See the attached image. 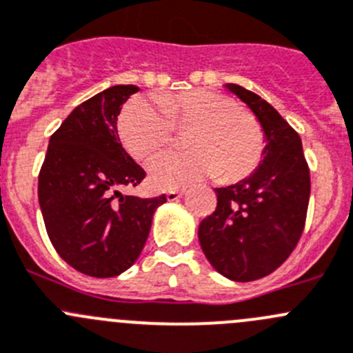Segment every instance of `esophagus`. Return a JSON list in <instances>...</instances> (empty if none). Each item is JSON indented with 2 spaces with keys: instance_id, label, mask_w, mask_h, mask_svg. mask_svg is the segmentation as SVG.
<instances>
[{
  "instance_id": "34e87169",
  "label": "esophagus",
  "mask_w": 353,
  "mask_h": 353,
  "mask_svg": "<svg viewBox=\"0 0 353 353\" xmlns=\"http://www.w3.org/2000/svg\"><path fill=\"white\" fill-rule=\"evenodd\" d=\"M184 193H186V190H172V191H167L165 196L169 201H176V200H179Z\"/></svg>"
}]
</instances>
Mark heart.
<instances>
[{"label": "heart", "instance_id": "heart-1", "mask_svg": "<svg viewBox=\"0 0 353 353\" xmlns=\"http://www.w3.org/2000/svg\"><path fill=\"white\" fill-rule=\"evenodd\" d=\"M174 125L188 131V152H170L150 163V181L159 190H177L215 176L236 183L250 176L263 152L259 122L232 98L210 90H193L124 108L119 132L136 160H148L174 141Z\"/></svg>", "mask_w": 353, "mask_h": 353}]
</instances>
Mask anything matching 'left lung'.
Returning a JSON list of instances; mask_svg holds the SVG:
<instances>
[{
	"label": "left lung",
	"mask_w": 353,
	"mask_h": 353,
	"mask_svg": "<svg viewBox=\"0 0 353 353\" xmlns=\"http://www.w3.org/2000/svg\"><path fill=\"white\" fill-rule=\"evenodd\" d=\"M255 115L263 132L259 167L245 179L215 188L217 207L198 228L212 268L231 281H255L281 265L302 236L310 176L302 139L272 105L238 84H225Z\"/></svg>",
	"instance_id": "1"
}]
</instances>
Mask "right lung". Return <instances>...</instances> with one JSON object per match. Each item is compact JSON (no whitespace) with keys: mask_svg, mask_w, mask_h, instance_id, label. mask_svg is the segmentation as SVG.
<instances>
[{"mask_svg":"<svg viewBox=\"0 0 353 353\" xmlns=\"http://www.w3.org/2000/svg\"><path fill=\"white\" fill-rule=\"evenodd\" d=\"M138 91L132 84L112 85L75 107L50 138L39 172L37 196L54 250L93 278H114L131 268L153 214L167 201L165 194L121 193L145 179L117 132L122 105Z\"/></svg>","mask_w":353,"mask_h":353,"instance_id":"obj_1","label":"right lung"}]
</instances>
